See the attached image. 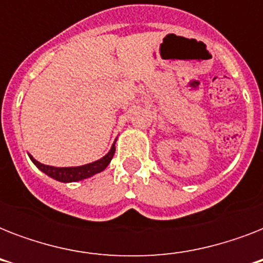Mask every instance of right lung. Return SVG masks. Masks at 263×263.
<instances>
[{
  "mask_svg": "<svg viewBox=\"0 0 263 263\" xmlns=\"http://www.w3.org/2000/svg\"><path fill=\"white\" fill-rule=\"evenodd\" d=\"M115 152L116 147L115 144H113L110 152L107 153L105 157H102L101 160L91 162V164L87 165H82V166H72V168H55V166H49V165L41 164V162L34 160L31 156L30 158L36 165V168L41 169L47 176H50V177L59 180V181H63V183H71V181H79V180L87 179V177H91V176L102 172L103 169L110 164L111 158L115 156Z\"/></svg>",
  "mask_w": 263,
  "mask_h": 263,
  "instance_id": "1",
  "label": "right lung"
}]
</instances>
